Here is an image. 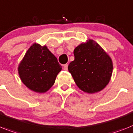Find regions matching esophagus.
I'll return each instance as SVG.
<instances>
[{
	"mask_svg": "<svg viewBox=\"0 0 133 133\" xmlns=\"http://www.w3.org/2000/svg\"><path fill=\"white\" fill-rule=\"evenodd\" d=\"M68 64L63 65V70H68Z\"/></svg>",
	"mask_w": 133,
	"mask_h": 133,
	"instance_id": "obj_1",
	"label": "esophagus"
}]
</instances>
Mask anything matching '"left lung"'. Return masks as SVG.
Segmentation results:
<instances>
[{
    "label": "left lung",
    "mask_w": 133,
    "mask_h": 133,
    "mask_svg": "<svg viewBox=\"0 0 133 133\" xmlns=\"http://www.w3.org/2000/svg\"><path fill=\"white\" fill-rule=\"evenodd\" d=\"M74 60L68 65L76 85L84 92L95 93L104 89L111 78V58L96 42L89 40L74 51Z\"/></svg>",
    "instance_id": "left-lung-1"
}]
</instances>
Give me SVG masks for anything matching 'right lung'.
Here are the masks:
<instances>
[{
	"label": "right lung",
	"instance_id": "right-lung-1",
	"mask_svg": "<svg viewBox=\"0 0 133 133\" xmlns=\"http://www.w3.org/2000/svg\"><path fill=\"white\" fill-rule=\"evenodd\" d=\"M61 69L57 59L46 46L34 43L21 61L18 72L20 78L27 87L42 93L54 84Z\"/></svg>",
	"mask_w": 133,
	"mask_h": 133
}]
</instances>
